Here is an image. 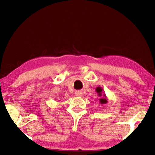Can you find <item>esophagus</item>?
Instances as JSON below:
<instances>
[{
	"mask_svg": "<svg viewBox=\"0 0 155 155\" xmlns=\"http://www.w3.org/2000/svg\"><path fill=\"white\" fill-rule=\"evenodd\" d=\"M75 95H76V96H77V97H82V95H83V93H82V92L80 91H76Z\"/></svg>",
	"mask_w": 155,
	"mask_h": 155,
	"instance_id": "esophagus-1",
	"label": "esophagus"
}]
</instances>
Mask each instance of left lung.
Here are the masks:
<instances>
[{
  "mask_svg": "<svg viewBox=\"0 0 155 155\" xmlns=\"http://www.w3.org/2000/svg\"><path fill=\"white\" fill-rule=\"evenodd\" d=\"M103 91V89L101 87H98L97 88H96V92L97 93L99 97H102V95H103V97H102L101 98H100L99 99V102L101 104H107V101H108V98H107V97L106 96V94H105L104 93L103 94H102V92Z\"/></svg>",
  "mask_w": 155,
  "mask_h": 155,
  "instance_id": "left-lung-1",
  "label": "left lung"
}]
</instances>
